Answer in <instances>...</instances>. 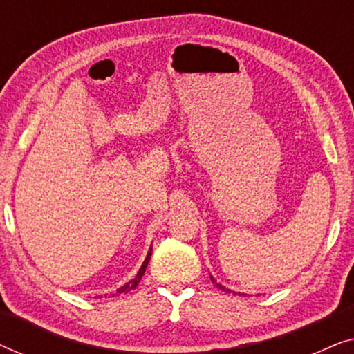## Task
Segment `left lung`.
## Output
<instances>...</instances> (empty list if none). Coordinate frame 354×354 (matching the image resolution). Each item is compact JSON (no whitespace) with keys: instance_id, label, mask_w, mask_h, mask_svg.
<instances>
[{"instance_id":"8db88e82","label":"left lung","mask_w":354,"mask_h":354,"mask_svg":"<svg viewBox=\"0 0 354 354\" xmlns=\"http://www.w3.org/2000/svg\"><path fill=\"white\" fill-rule=\"evenodd\" d=\"M211 280H212V283H216V287H219V288H222V290H224V292H229V290H225L224 287H222V285H221V283H217V282H216V280H214V279H212V277H211Z\"/></svg>"}]
</instances>
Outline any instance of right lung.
<instances>
[{
    "instance_id": "1",
    "label": "right lung",
    "mask_w": 354,
    "mask_h": 354,
    "mask_svg": "<svg viewBox=\"0 0 354 354\" xmlns=\"http://www.w3.org/2000/svg\"><path fill=\"white\" fill-rule=\"evenodd\" d=\"M149 258H151V250H149V253H148V256H147V259H145V263H143V266L142 268H140V270H138V274L135 275V279H132L130 280L129 283H125L124 287H120L119 290H118V293H127V292H130V290L132 288H135L138 285V282L140 280H142V277H143V274H145V270H147V266H148V263H149Z\"/></svg>"
}]
</instances>
